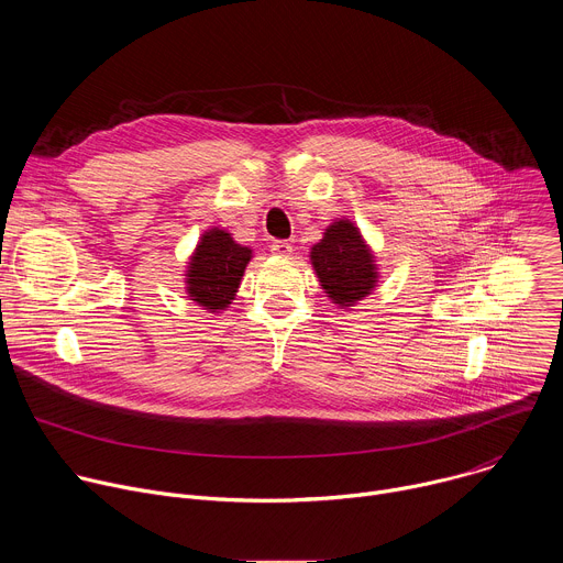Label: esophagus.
I'll use <instances>...</instances> for the list:
<instances>
[{
	"label": "esophagus",
	"instance_id": "1",
	"mask_svg": "<svg viewBox=\"0 0 563 563\" xmlns=\"http://www.w3.org/2000/svg\"><path fill=\"white\" fill-rule=\"evenodd\" d=\"M291 252H294V245L287 243V240H274L272 243V254H276L280 258H287Z\"/></svg>",
	"mask_w": 563,
	"mask_h": 563
}]
</instances>
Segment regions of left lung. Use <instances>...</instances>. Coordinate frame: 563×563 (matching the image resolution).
Here are the masks:
<instances>
[{"mask_svg":"<svg viewBox=\"0 0 563 563\" xmlns=\"http://www.w3.org/2000/svg\"><path fill=\"white\" fill-rule=\"evenodd\" d=\"M311 265L320 287L341 307H354L376 285L374 254L350 220H336L311 247Z\"/></svg>","mask_w":563,"mask_h":563,"instance_id":"8db88e82","label":"left lung"}]
</instances>
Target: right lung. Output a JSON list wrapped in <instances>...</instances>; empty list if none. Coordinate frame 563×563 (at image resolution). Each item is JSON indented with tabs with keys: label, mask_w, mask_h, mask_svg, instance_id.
<instances>
[{
	"label": "right lung",
	"mask_w": 563,
	"mask_h": 563,
	"mask_svg": "<svg viewBox=\"0 0 563 563\" xmlns=\"http://www.w3.org/2000/svg\"><path fill=\"white\" fill-rule=\"evenodd\" d=\"M252 261V250L238 245L224 229H209L191 256L187 269V291L191 300L209 311L224 309Z\"/></svg>",
	"instance_id": "right-lung-1"
}]
</instances>
